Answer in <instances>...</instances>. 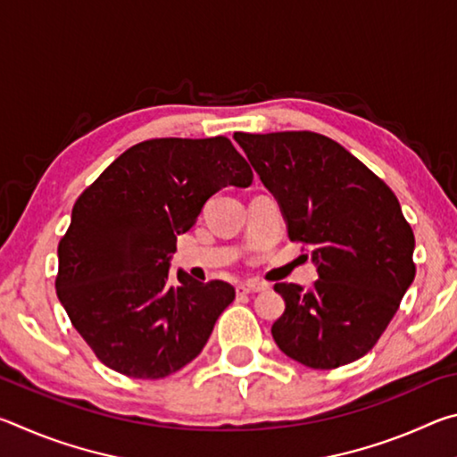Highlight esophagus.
<instances>
[{"mask_svg": "<svg viewBox=\"0 0 457 457\" xmlns=\"http://www.w3.org/2000/svg\"><path fill=\"white\" fill-rule=\"evenodd\" d=\"M268 290L266 284L262 282H244L237 286V294H258V292H264Z\"/></svg>", "mask_w": 457, "mask_h": 457, "instance_id": "obj_1", "label": "esophagus"}]
</instances>
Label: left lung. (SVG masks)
<instances>
[{
    "label": "left lung",
    "instance_id": "left-lung-1",
    "mask_svg": "<svg viewBox=\"0 0 457 457\" xmlns=\"http://www.w3.org/2000/svg\"><path fill=\"white\" fill-rule=\"evenodd\" d=\"M276 197L288 237L312 247L319 280L274 284L286 303L272 324L284 354L337 369L373 349L415 278L413 229L386 185L332 138L311 130L236 133Z\"/></svg>",
    "mask_w": 457,
    "mask_h": 457
}]
</instances>
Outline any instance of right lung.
Returning a JSON list of instances; mask_svg holds the SVG:
<instances>
[{
	"mask_svg": "<svg viewBox=\"0 0 457 457\" xmlns=\"http://www.w3.org/2000/svg\"><path fill=\"white\" fill-rule=\"evenodd\" d=\"M253 173L226 137L151 138L130 146L84 189L58 244L56 292L74 328L108 369L163 378L183 369L234 303V286L169 284L177 236L221 187Z\"/></svg>",
	"mask_w": 457,
	"mask_h": 457,
	"instance_id": "add662e5",
	"label": "right lung"
}]
</instances>
